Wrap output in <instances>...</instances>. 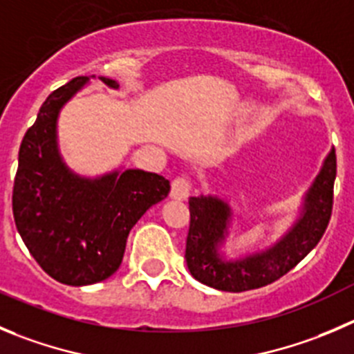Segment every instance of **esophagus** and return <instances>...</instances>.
Here are the masks:
<instances>
[{"label":"esophagus","instance_id":"34e87169","mask_svg":"<svg viewBox=\"0 0 354 354\" xmlns=\"http://www.w3.org/2000/svg\"><path fill=\"white\" fill-rule=\"evenodd\" d=\"M189 196H191V184H189V180H186V179H175L174 183H171V191H170V198H171V200L186 201Z\"/></svg>","mask_w":354,"mask_h":354}]
</instances>
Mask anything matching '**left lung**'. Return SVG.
Returning <instances> with one entry per match:
<instances>
[{"label": "left lung", "instance_id": "left-lung-1", "mask_svg": "<svg viewBox=\"0 0 354 354\" xmlns=\"http://www.w3.org/2000/svg\"><path fill=\"white\" fill-rule=\"evenodd\" d=\"M335 171V149H330L304 193L294 224L269 247L236 257L222 250L234 217L230 201L217 194L191 198L186 264L193 278L217 290L245 292L264 287L287 274L325 233L332 214Z\"/></svg>", "mask_w": 354, "mask_h": 354}]
</instances>
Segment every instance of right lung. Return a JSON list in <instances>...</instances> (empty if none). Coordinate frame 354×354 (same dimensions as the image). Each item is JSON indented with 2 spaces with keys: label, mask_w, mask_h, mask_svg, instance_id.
Listing matches in <instances>:
<instances>
[{
  "label": "right lung",
  "mask_w": 354,
  "mask_h": 354,
  "mask_svg": "<svg viewBox=\"0 0 354 354\" xmlns=\"http://www.w3.org/2000/svg\"><path fill=\"white\" fill-rule=\"evenodd\" d=\"M95 76H78L46 97L19 151L13 218L28 250L53 280L83 287L107 280L123 261L130 230L170 193L165 177L114 168L85 177L67 167L57 124L62 107ZM109 88L120 83L99 76Z\"/></svg>",
  "instance_id": "add662e5"
}]
</instances>
